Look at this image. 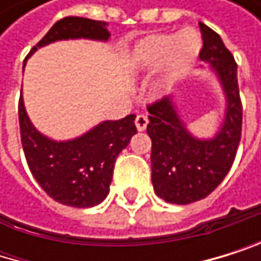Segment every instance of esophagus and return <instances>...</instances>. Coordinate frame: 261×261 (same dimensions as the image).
Wrapping results in <instances>:
<instances>
[{
  "mask_svg": "<svg viewBox=\"0 0 261 261\" xmlns=\"http://www.w3.org/2000/svg\"><path fill=\"white\" fill-rule=\"evenodd\" d=\"M135 122H136V128L139 129V132H144V129L147 128V123H148V117L145 114H138Z\"/></svg>",
  "mask_w": 261,
  "mask_h": 261,
  "instance_id": "1",
  "label": "esophagus"
}]
</instances>
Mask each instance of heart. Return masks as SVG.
Returning a JSON list of instances; mask_svg holds the SVG:
<instances>
[{"mask_svg": "<svg viewBox=\"0 0 261 261\" xmlns=\"http://www.w3.org/2000/svg\"><path fill=\"white\" fill-rule=\"evenodd\" d=\"M200 46V37L193 29H185L178 34H153L138 45L135 64L139 68H156L169 59L174 68L183 70L197 58Z\"/></svg>", "mask_w": 261, "mask_h": 261, "instance_id": "b5f03b06", "label": "heart"}]
</instances>
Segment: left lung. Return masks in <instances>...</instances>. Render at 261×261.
I'll return each mask as SVG.
<instances>
[{"label":"left lung","instance_id":"1","mask_svg":"<svg viewBox=\"0 0 261 261\" xmlns=\"http://www.w3.org/2000/svg\"><path fill=\"white\" fill-rule=\"evenodd\" d=\"M202 48L199 58L210 62L227 95L225 122L212 141H199L180 122L170 98L147 105V133L152 139V183L155 193L169 203L186 205L212 194L232 167L241 141L243 105L237 62L222 39L199 21Z\"/></svg>","mask_w":261,"mask_h":261}]
</instances>
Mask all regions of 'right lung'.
<instances>
[{
	"instance_id": "1",
	"label": "right lung",
	"mask_w": 261,
	"mask_h": 261,
	"mask_svg": "<svg viewBox=\"0 0 261 261\" xmlns=\"http://www.w3.org/2000/svg\"><path fill=\"white\" fill-rule=\"evenodd\" d=\"M105 24L83 17H64L53 24L29 55L39 46L61 39L106 40L109 33ZM135 117L129 114L119 120H106L78 139L56 142L33 126L20 97V136L31 174L43 191L59 203L76 208L98 205L109 193L119 153L138 133Z\"/></svg>"
}]
</instances>
